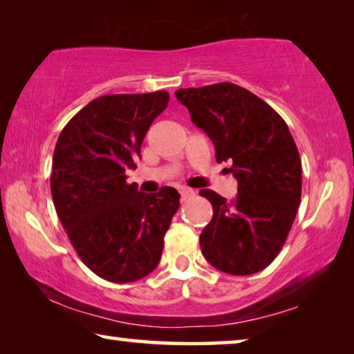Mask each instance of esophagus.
<instances>
[{
    "instance_id": "obj_1",
    "label": "esophagus",
    "mask_w": 354,
    "mask_h": 354,
    "mask_svg": "<svg viewBox=\"0 0 354 354\" xmlns=\"http://www.w3.org/2000/svg\"><path fill=\"white\" fill-rule=\"evenodd\" d=\"M195 195V192L192 190V188H185V187H182L180 188V196H182V201H185L187 198H190V196H193Z\"/></svg>"
}]
</instances>
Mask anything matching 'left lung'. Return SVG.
I'll return each mask as SVG.
<instances>
[{
  "label": "left lung",
  "instance_id": "left-lung-1",
  "mask_svg": "<svg viewBox=\"0 0 354 354\" xmlns=\"http://www.w3.org/2000/svg\"><path fill=\"white\" fill-rule=\"evenodd\" d=\"M176 96L214 143L216 161L229 162L239 182L232 201L200 192L214 211L200 236L203 256L225 274L259 272L277 258L301 201V159L292 133L266 101L229 82L180 88Z\"/></svg>",
  "mask_w": 354,
  "mask_h": 354
}]
</instances>
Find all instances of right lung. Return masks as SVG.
I'll use <instances>...</instances> for the list:
<instances>
[{
	"label": "right lung",
	"mask_w": 354,
	"mask_h": 354,
	"mask_svg": "<svg viewBox=\"0 0 354 354\" xmlns=\"http://www.w3.org/2000/svg\"><path fill=\"white\" fill-rule=\"evenodd\" d=\"M167 103L164 90L100 96L57 138L51 172L57 217L86 268L109 282H135L156 269L180 206L176 188L140 193L125 176Z\"/></svg>",
	"instance_id": "obj_1"
}]
</instances>
